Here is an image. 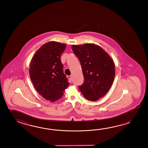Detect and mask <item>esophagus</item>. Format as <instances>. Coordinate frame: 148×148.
<instances>
[{
    "instance_id": "34e87169",
    "label": "esophagus",
    "mask_w": 148,
    "mask_h": 148,
    "mask_svg": "<svg viewBox=\"0 0 148 148\" xmlns=\"http://www.w3.org/2000/svg\"><path fill=\"white\" fill-rule=\"evenodd\" d=\"M68 78L71 80V81H73V79H72V76L71 75H69L68 76Z\"/></svg>"
}]
</instances>
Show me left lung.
Wrapping results in <instances>:
<instances>
[{"mask_svg":"<svg viewBox=\"0 0 148 148\" xmlns=\"http://www.w3.org/2000/svg\"><path fill=\"white\" fill-rule=\"evenodd\" d=\"M72 49L80 61L84 79L79 89L86 99L97 101L112 86L115 78V63L108 53L97 45H73Z\"/></svg>","mask_w":148,"mask_h":148,"instance_id":"left-lung-1","label":"left lung"}]
</instances>
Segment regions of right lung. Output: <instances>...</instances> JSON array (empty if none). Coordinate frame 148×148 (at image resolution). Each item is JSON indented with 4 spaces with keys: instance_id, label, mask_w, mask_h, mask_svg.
<instances>
[{
    "instance_id": "obj_1",
    "label": "right lung",
    "mask_w": 148,
    "mask_h": 148,
    "mask_svg": "<svg viewBox=\"0 0 148 148\" xmlns=\"http://www.w3.org/2000/svg\"><path fill=\"white\" fill-rule=\"evenodd\" d=\"M66 47L56 41L46 43L36 51L30 62L29 73L33 86L43 98L51 102L61 98L69 85L60 60Z\"/></svg>"
}]
</instances>
